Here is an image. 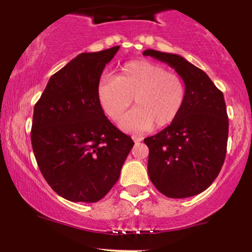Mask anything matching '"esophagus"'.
<instances>
[{"instance_id":"34e87169","label":"esophagus","mask_w":252,"mask_h":252,"mask_svg":"<svg viewBox=\"0 0 252 252\" xmlns=\"http://www.w3.org/2000/svg\"><path fill=\"white\" fill-rule=\"evenodd\" d=\"M131 138H132V140H134V142L135 143H140L141 142V141H142L143 140V138L142 137H140V136H131Z\"/></svg>"}]
</instances>
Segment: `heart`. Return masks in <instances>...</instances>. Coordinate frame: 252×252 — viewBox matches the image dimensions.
<instances>
[{
	"label": "heart",
	"instance_id": "heart-1",
	"mask_svg": "<svg viewBox=\"0 0 252 252\" xmlns=\"http://www.w3.org/2000/svg\"><path fill=\"white\" fill-rule=\"evenodd\" d=\"M97 96L106 116L122 120L131 105L136 108L121 122L126 131L163 129L179 117L187 98V89L179 74L148 60H134L121 67L116 78L105 77L98 84Z\"/></svg>",
	"mask_w": 252,
	"mask_h": 252
}]
</instances>
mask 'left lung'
<instances>
[{"label":"left lung","mask_w":252,"mask_h":252,"mask_svg":"<svg viewBox=\"0 0 252 252\" xmlns=\"http://www.w3.org/2000/svg\"><path fill=\"white\" fill-rule=\"evenodd\" d=\"M184 79L187 98L179 117L144 138L149 148L150 181L168 198H189L215 181L225 161L228 118L222 92L204 71L178 54L146 50Z\"/></svg>","instance_id":"obj_1"}]
</instances>
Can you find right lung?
<instances>
[{"instance_id": "1", "label": "right lung", "mask_w": 252, "mask_h": 252, "mask_svg": "<svg viewBox=\"0 0 252 252\" xmlns=\"http://www.w3.org/2000/svg\"><path fill=\"white\" fill-rule=\"evenodd\" d=\"M120 46L82 53L48 80L34 106L32 147L51 189L73 202H96L120 178L134 141L104 115L100 76Z\"/></svg>"}]
</instances>
